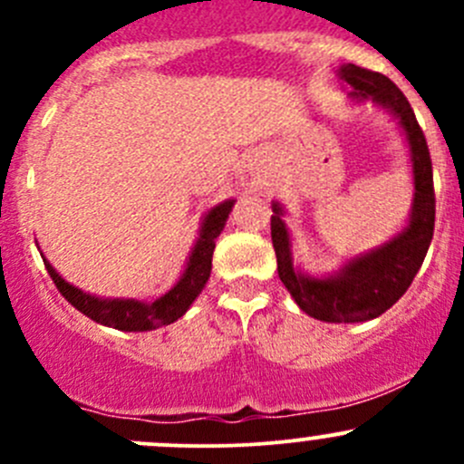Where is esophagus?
I'll return each instance as SVG.
<instances>
[{
    "label": "esophagus",
    "instance_id": "1",
    "mask_svg": "<svg viewBox=\"0 0 464 464\" xmlns=\"http://www.w3.org/2000/svg\"><path fill=\"white\" fill-rule=\"evenodd\" d=\"M254 166H256V159H254V157H246V166H245V168H249V170H254Z\"/></svg>",
    "mask_w": 464,
    "mask_h": 464
}]
</instances>
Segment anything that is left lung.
<instances>
[{"label": "left lung", "mask_w": 464, "mask_h": 464, "mask_svg": "<svg viewBox=\"0 0 464 464\" xmlns=\"http://www.w3.org/2000/svg\"><path fill=\"white\" fill-rule=\"evenodd\" d=\"M336 73L350 85V101L375 102L400 123L409 143L413 170V204L409 219L404 228L383 245L345 260L339 269L325 276L305 274L294 265L292 237L280 202H271V242L278 260V278L305 314L325 323H363L377 319L395 305L422 266L435 222L433 170L427 139L400 87L382 73L357 64H343Z\"/></svg>", "instance_id": "1"}]
</instances>
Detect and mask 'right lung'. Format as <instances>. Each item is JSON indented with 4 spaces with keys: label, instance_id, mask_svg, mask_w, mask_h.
Returning <instances> with one entry per match:
<instances>
[{
    "label": "right lung",
    "instance_id": "add662e5",
    "mask_svg": "<svg viewBox=\"0 0 464 464\" xmlns=\"http://www.w3.org/2000/svg\"><path fill=\"white\" fill-rule=\"evenodd\" d=\"M233 204H236V199L231 198L206 210L202 224H199L198 240H195V246L190 249L188 260H186V266L184 271H181L179 280L152 303L134 301V298L93 296V294L82 292V289L67 283L44 256H42V260H44L46 271H49V276L53 278L60 294H63L78 312H82V314L89 316L92 321L123 332L157 330V327L170 325V323L181 319V316L188 312V307L195 303V298L202 294V289L210 278V262H213L215 240H218V236L222 233L224 224H227L228 219V213L233 210Z\"/></svg>",
    "mask_w": 464,
    "mask_h": 464
}]
</instances>
